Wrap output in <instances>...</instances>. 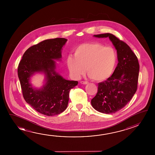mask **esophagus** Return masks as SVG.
Returning <instances> with one entry per match:
<instances>
[{"mask_svg": "<svg viewBox=\"0 0 155 155\" xmlns=\"http://www.w3.org/2000/svg\"><path fill=\"white\" fill-rule=\"evenodd\" d=\"M80 83H81V84H84V85H85V84H88V83H89L87 81H81Z\"/></svg>", "mask_w": 155, "mask_h": 155, "instance_id": "1", "label": "esophagus"}]
</instances>
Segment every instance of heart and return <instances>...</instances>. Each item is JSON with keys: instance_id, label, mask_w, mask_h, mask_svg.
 <instances>
[{"instance_id": "b5f03b06", "label": "heart", "mask_w": 155, "mask_h": 155, "mask_svg": "<svg viewBox=\"0 0 155 155\" xmlns=\"http://www.w3.org/2000/svg\"><path fill=\"white\" fill-rule=\"evenodd\" d=\"M74 57L69 56L67 65L72 76L79 78L86 72L97 81H103L114 73L117 65V54L111 46L99 43H84L74 51Z\"/></svg>"}]
</instances>
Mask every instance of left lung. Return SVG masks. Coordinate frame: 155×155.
<instances>
[{
  "instance_id": "obj_1",
  "label": "left lung",
  "mask_w": 155,
  "mask_h": 155,
  "mask_svg": "<svg viewBox=\"0 0 155 155\" xmlns=\"http://www.w3.org/2000/svg\"><path fill=\"white\" fill-rule=\"evenodd\" d=\"M94 37H109L117 50V67L111 76L98 83L97 94L91 102L97 111L107 114H113L123 108L137 91L140 65L129 46L114 35L104 33Z\"/></svg>"
}]
</instances>
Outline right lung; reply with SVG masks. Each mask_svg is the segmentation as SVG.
<instances>
[{
    "label": "right lung",
    "instance_id": "right-lung-1",
    "mask_svg": "<svg viewBox=\"0 0 155 155\" xmlns=\"http://www.w3.org/2000/svg\"><path fill=\"white\" fill-rule=\"evenodd\" d=\"M65 38L47 39L28 48L19 64L18 75L24 98L37 111L48 116L59 114L68 105L69 92L78 82L64 78L57 72L56 63L61 61ZM43 73L45 84L33 87L30 78L35 73Z\"/></svg>",
    "mask_w": 155,
    "mask_h": 155
}]
</instances>
